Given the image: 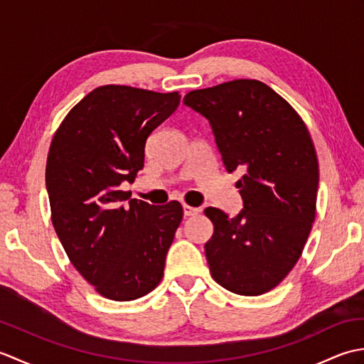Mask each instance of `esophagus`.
<instances>
[{"label": "esophagus", "instance_id": "34e87169", "mask_svg": "<svg viewBox=\"0 0 364 364\" xmlns=\"http://www.w3.org/2000/svg\"><path fill=\"white\" fill-rule=\"evenodd\" d=\"M183 211H184V215H196V214H198L200 211V208H194V206H189V205H183Z\"/></svg>", "mask_w": 364, "mask_h": 364}]
</instances>
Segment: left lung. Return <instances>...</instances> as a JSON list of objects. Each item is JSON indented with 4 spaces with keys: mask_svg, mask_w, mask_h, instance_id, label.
Listing matches in <instances>:
<instances>
[{
    "mask_svg": "<svg viewBox=\"0 0 364 364\" xmlns=\"http://www.w3.org/2000/svg\"><path fill=\"white\" fill-rule=\"evenodd\" d=\"M183 103L213 128L244 208L236 218L206 208L214 233L205 244L211 275L241 296H259L299 261L316 218L319 164L308 128L294 107L257 80L192 90Z\"/></svg>",
    "mask_w": 364,
    "mask_h": 364,
    "instance_id": "8db88e82",
    "label": "left lung"
}]
</instances>
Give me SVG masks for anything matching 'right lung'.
<instances>
[{"label": "right lung", "mask_w": 364, "mask_h": 364, "mask_svg": "<svg viewBox=\"0 0 364 364\" xmlns=\"http://www.w3.org/2000/svg\"><path fill=\"white\" fill-rule=\"evenodd\" d=\"M180 98L178 92L102 86L54 133L45 172L53 227L75 269L106 299L142 297L164 275L183 206L129 198L120 184L134 181L146 139Z\"/></svg>", "instance_id": "obj_1"}]
</instances>
